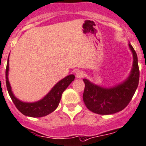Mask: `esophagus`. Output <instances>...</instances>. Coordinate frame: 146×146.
<instances>
[{
	"label": "esophagus",
	"mask_w": 146,
	"mask_h": 146,
	"mask_svg": "<svg viewBox=\"0 0 146 146\" xmlns=\"http://www.w3.org/2000/svg\"><path fill=\"white\" fill-rule=\"evenodd\" d=\"M83 76H84V73L83 71H81V70H78V71H77L76 73V77L77 78H82Z\"/></svg>",
	"instance_id": "obj_1"
}]
</instances>
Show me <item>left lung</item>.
<instances>
[{
    "label": "left lung",
    "mask_w": 146,
    "mask_h": 146,
    "mask_svg": "<svg viewBox=\"0 0 146 146\" xmlns=\"http://www.w3.org/2000/svg\"><path fill=\"white\" fill-rule=\"evenodd\" d=\"M133 53V62L129 76L123 83L112 88H103L84 78L83 98L90 111L100 115H110L122 111L132 99L139 82L140 71L135 50L128 44Z\"/></svg>",
    "instance_id": "1"
}]
</instances>
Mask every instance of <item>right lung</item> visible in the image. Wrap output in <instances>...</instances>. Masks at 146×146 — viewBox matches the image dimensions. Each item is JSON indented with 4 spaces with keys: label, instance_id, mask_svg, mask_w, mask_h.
I'll return each mask as SVG.
<instances>
[{
    "label": "right lung",
    "instance_id": "right-lung-1",
    "mask_svg": "<svg viewBox=\"0 0 146 146\" xmlns=\"http://www.w3.org/2000/svg\"><path fill=\"white\" fill-rule=\"evenodd\" d=\"M9 70V57L8 58L6 70H5V83L8 93L18 111L23 115L33 118H39L48 115L53 112L58 106L61 98L62 93L68 86L74 80V75H69L56 83L53 88L41 100L34 103H25L18 100L13 93L11 86L8 80Z\"/></svg>",
    "mask_w": 146,
    "mask_h": 146
}]
</instances>
